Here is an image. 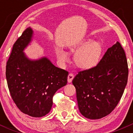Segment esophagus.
<instances>
[{
  "label": "esophagus",
  "mask_w": 133,
  "mask_h": 133,
  "mask_svg": "<svg viewBox=\"0 0 133 133\" xmlns=\"http://www.w3.org/2000/svg\"><path fill=\"white\" fill-rule=\"evenodd\" d=\"M73 78H74V75L72 74V73H69V74L68 75V82L69 83H71L72 82V80H73Z\"/></svg>",
  "instance_id": "34e87169"
}]
</instances>
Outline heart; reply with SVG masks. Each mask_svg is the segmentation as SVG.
Wrapping results in <instances>:
<instances>
[{
  "instance_id": "heart-1",
  "label": "heart",
  "mask_w": 133,
  "mask_h": 133,
  "mask_svg": "<svg viewBox=\"0 0 133 133\" xmlns=\"http://www.w3.org/2000/svg\"><path fill=\"white\" fill-rule=\"evenodd\" d=\"M102 51L101 43L98 41H92L90 38L81 42L71 49V51L75 54L74 61L76 65L84 70L92 69L98 64ZM57 57L63 64L69 61L68 54L61 49L57 51Z\"/></svg>"
}]
</instances>
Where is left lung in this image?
Listing matches in <instances>:
<instances>
[{
    "label": "left lung",
    "instance_id": "8db88e82",
    "mask_svg": "<svg viewBox=\"0 0 133 133\" xmlns=\"http://www.w3.org/2000/svg\"><path fill=\"white\" fill-rule=\"evenodd\" d=\"M127 78L125 53L116 42L95 68L79 72L73 80L80 113L92 120L111 113L121 99Z\"/></svg>",
    "mask_w": 133,
    "mask_h": 133
}]
</instances>
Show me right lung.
Returning a JSON list of instances; mask_svg holds the SVG:
<instances>
[{"label":"right lung","instance_id":"obj_1","mask_svg":"<svg viewBox=\"0 0 133 133\" xmlns=\"http://www.w3.org/2000/svg\"><path fill=\"white\" fill-rule=\"evenodd\" d=\"M33 37L29 27L15 42L6 64V76L17 108L29 116L42 117L50 111L55 93L67 84L68 72L55 66L45 57L28 58L24 51Z\"/></svg>","mask_w":133,"mask_h":133}]
</instances>
